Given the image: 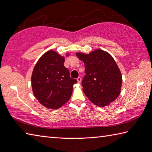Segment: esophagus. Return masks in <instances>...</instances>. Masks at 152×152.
<instances>
[{
  "label": "esophagus",
  "instance_id": "1",
  "mask_svg": "<svg viewBox=\"0 0 152 152\" xmlns=\"http://www.w3.org/2000/svg\"><path fill=\"white\" fill-rule=\"evenodd\" d=\"M81 80H82V79H81V78H80V77H78V78H77V81H78V83H81Z\"/></svg>",
  "mask_w": 152,
  "mask_h": 152
}]
</instances>
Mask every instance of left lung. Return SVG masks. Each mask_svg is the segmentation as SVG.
Masks as SVG:
<instances>
[{
    "label": "left lung",
    "mask_w": 152,
    "mask_h": 152,
    "mask_svg": "<svg viewBox=\"0 0 152 152\" xmlns=\"http://www.w3.org/2000/svg\"><path fill=\"white\" fill-rule=\"evenodd\" d=\"M76 55L85 64L82 85L89 101L100 107L114 101L121 91L122 76L111 55L102 50Z\"/></svg>",
    "instance_id": "1"
}]
</instances>
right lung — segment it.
Here are the masks:
<instances>
[{"instance_id": "add662e5", "label": "right lung", "mask_w": 152, "mask_h": 152, "mask_svg": "<svg viewBox=\"0 0 152 152\" xmlns=\"http://www.w3.org/2000/svg\"><path fill=\"white\" fill-rule=\"evenodd\" d=\"M64 62V57L50 50L40 58L33 69L31 85L34 95L48 108L57 109L66 103L77 82L70 78Z\"/></svg>"}]
</instances>
